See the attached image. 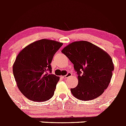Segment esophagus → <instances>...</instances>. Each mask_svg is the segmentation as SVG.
<instances>
[{
	"label": "esophagus",
	"mask_w": 126,
	"mask_h": 126,
	"mask_svg": "<svg viewBox=\"0 0 126 126\" xmlns=\"http://www.w3.org/2000/svg\"><path fill=\"white\" fill-rule=\"evenodd\" d=\"M71 76H72V73H68L67 74H66V75L64 76H63V78H69V77H71Z\"/></svg>",
	"instance_id": "esophagus-1"
}]
</instances>
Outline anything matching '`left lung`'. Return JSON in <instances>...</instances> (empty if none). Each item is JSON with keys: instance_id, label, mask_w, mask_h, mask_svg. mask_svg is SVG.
I'll list each match as a JSON object with an SVG mask.
<instances>
[{"instance_id": "obj_1", "label": "left lung", "mask_w": 126, "mask_h": 126, "mask_svg": "<svg viewBox=\"0 0 126 126\" xmlns=\"http://www.w3.org/2000/svg\"><path fill=\"white\" fill-rule=\"evenodd\" d=\"M62 52L74 64L78 84L71 89L74 97L91 100L100 96L110 82L114 66L110 56L86 41L70 43Z\"/></svg>"}]
</instances>
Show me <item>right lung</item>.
I'll list each match as a JSON object with an SVG mask.
<instances>
[{
    "label": "right lung",
    "instance_id": "right-lung-1",
    "mask_svg": "<svg viewBox=\"0 0 126 126\" xmlns=\"http://www.w3.org/2000/svg\"><path fill=\"white\" fill-rule=\"evenodd\" d=\"M62 45L42 39L26 46L17 55L13 74L19 90L29 100L43 102L53 96L59 78L51 74L50 64Z\"/></svg>",
    "mask_w": 126,
    "mask_h": 126
}]
</instances>
